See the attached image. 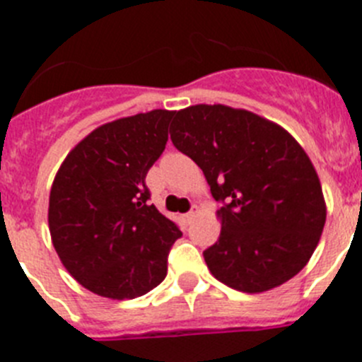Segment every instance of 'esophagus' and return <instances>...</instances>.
Wrapping results in <instances>:
<instances>
[{"label":"esophagus","instance_id":"34e87169","mask_svg":"<svg viewBox=\"0 0 362 362\" xmlns=\"http://www.w3.org/2000/svg\"><path fill=\"white\" fill-rule=\"evenodd\" d=\"M196 212H197V206H194V209H192L190 212H188V214H185V216H183V219L187 221V223H190V221L194 219V216H196Z\"/></svg>","mask_w":362,"mask_h":362}]
</instances>
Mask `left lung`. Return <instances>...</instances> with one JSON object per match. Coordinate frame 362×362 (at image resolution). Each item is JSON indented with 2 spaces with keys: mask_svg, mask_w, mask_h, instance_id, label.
<instances>
[{
  "mask_svg": "<svg viewBox=\"0 0 362 362\" xmlns=\"http://www.w3.org/2000/svg\"><path fill=\"white\" fill-rule=\"evenodd\" d=\"M174 114L172 143L197 163L223 203L219 239L203 252L212 276L246 293L297 276L326 221L317 172L303 146L241 108L194 105Z\"/></svg>",
  "mask_w": 362,
  "mask_h": 362,
  "instance_id": "left-lung-1",
  "label": "left lung"
}]
</instances>
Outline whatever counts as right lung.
<instances>
[{
  "label": "right lung",
  "mask_w": 362,
  "mask_h": 362,
  "mask_svg": "<svg viewBox=\"0 0 362 362\" xmlns=\"http://www.w3.org/2000/svg\"><path fill=\"white\" fill-rule=\"evenodd\" d=\"M174 112L101 124L70 150L52 183L49 228L70 276L108 299L145 296L166 277L183 233L148 203L145 177L168 141Z\"/></svg>",
  "instance_id": "1"
}]
</instances>
